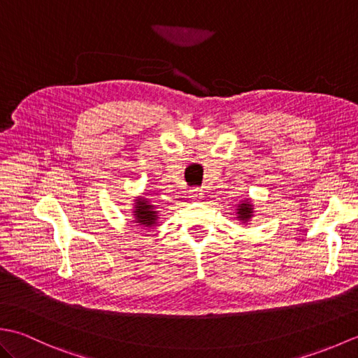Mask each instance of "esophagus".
<instances>
[{"label":"esophagus","mask_w":358,"mask_h":358,"mask_svg":"<svg viewBox=\"0 0 358 358\" xmlns=\"http://www.w3.org/2000/svg\"><path fill=\"white\" fill-rule=\"evenodd\" d=\"M201 192H203V191H200V189H192V191H191V196H194V199H200V196L203 195Z\"/></svg>","instance_id":"34e87169"}]
</instances>
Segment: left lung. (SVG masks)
<instances>
[{"mask_svg": "<svg viewBox=\"0 0 358 358\" xmlns=\"http://www.w3.org/2000/svg\"><path fill=\"white\" fill-rule=\"evenodd\" d=\"M252 215H254V204L250 203L249 199L243 200L241 204H238V208H237V218L241 223H248V222H250Z\"/></svg>", "mask_w": 358, "mask_h": 358, "instance_id": "8db88e82", "label": "left lung"}]
</instances>
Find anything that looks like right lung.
Segmentation results:
<instances>
[{
    "label": "right lung",
    "instance_id": "add662e5",
    "mask_svg": "<svg viewBox=\"0 0 358 358\" xmlns=\"http://www.w3.org/2000/svg\"><path fill=\"white\" fill-rule=\"evenodd\" d=\"M134 223H138L143 227H155L158 224V210L155 204H152L150 200L144 196H136L134 203Z\"/></svg>",
    "mask_w": 358,
    "mask_h": 358
}]
</instances>
